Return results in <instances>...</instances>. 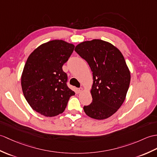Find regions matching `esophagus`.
<instances>
[{
    "instance_id": "1",
    "label": "esophagus",
    "mask_w": 157,
    "mask_h": 157,
    "mask_svg": "<svg viewBox=\"0 0 157 157\" xmlns=\"http://www.w3.org/2000/svg\"><path fill=\"white\" fill-rule=\"evenodd\" d=\"M82 90H83L82 87H79V88H78V89H77V91H78V93H80L81 92H82Z\"/></svg>"
}]
</instances>
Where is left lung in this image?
<instances>
[{
  "mask_svg": "<svg viewBox=\"0 0 157 157\" xmlns=\"http://www.w3.org/2000/svg\"><path fill=\"white\" fill-rule=\"evenodd\" d=\"M75 52L84 59L93 74L92 102L83 106L90 118L110 117L123 104L128 92L130 73L122 53L111 43L94 39L79 43Z\"/></svg>",
  "mask_w": 157,
  "mask_h": 157,
  "instance_id": "8db88e82",
  "label": "left lung"
}]
</instances>
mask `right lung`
I'll return each instance as SVG.
<instances>
[{
  "mask_svg": "<svg viewBox=\"0 0 157 157\" xmlns=\"http://www.w3.org/2000/svg\"><path fill=\"white\" fill-rule=\"evenodd\" d=\"M75 46L63 40L43 43L29 56L21 76L24 96L37 112L52 117L63 112L75 92L67 85L62 70Z\"/></svg>",
  "mask_w": 157,
  "mask_h": 157,
  "instance_id": "1",
  "label": "right lung"
}]
</instances>
